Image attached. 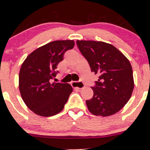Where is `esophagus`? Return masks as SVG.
I'll use <instances>...</instances> for the list:
<instances>
[{"instance_id": "esophagus-1", "label": "esophagus", "mask_w": 150, "mask_h": 150, "mask_svg": "<svg viewBox=\"0 0 150 150\" xmlns=\"http://www.w3.org/2000/svg\"><path fill=\"white\" fill-rule=\"evenodd\" d=\"M71 84L73 86V87L77 88L79 89H82L85 87L84 83L81 82V81H73V82L71 83Z\"/></svg>"}]
</instances>
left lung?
<instances>
[{
    "mask_svg": "<svg viewBox=\"0 0 150 150\" xmlns=\"http://www.w3.org/2000/svg\"><path fill=\"white\" fill-rule=\"evenodd\" d=\"M76 43L91 71L99 75L92 87L93 98L86 101L88 109L96 116L117 113L130 99L134 86L129 60L110 44L93 40H77Z\"/></svg>",
    "mask_w": 150,
    "mask_h": 150,
    "instance_id": "obj_1",
    "label": "left lung"
}]
</instances>
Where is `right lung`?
I'll list each match as a JSON object with an SVG mask.
<instances>
[{
	"label": "right lung",
	"mask_w": 150,
	"mask_h": 150,
	"mask_svg": "<svg viewBox=\"0 0 150 150\" xmlns=\"http://www.w3.org/2000/svg\"><path fill=\"white\" fill-rule=\"evenodd\" d=\"M73 40H56L39 47L28 55L19 73V90L27 106L38 115L51 117L62 110L73 88L69 83H50L64 53Z\"/></svg>",
	"instance_id": "obj_1"
}]
</instances>
